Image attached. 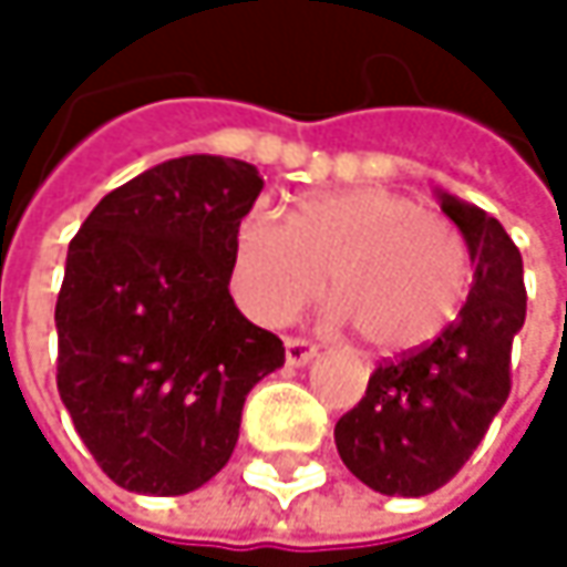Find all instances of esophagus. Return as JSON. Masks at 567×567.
Segmentation results:
<instances>
[{
  "label": "esophagus",
  "mask_w": 567,
  "mask_h": 567,
  "mask_svg": "<svg viewBox=\"0 0 567 567\" xmlns=\"http://www.w3.org/2000/svg\"><path fill=\"white\" fill-rule=\"evenodd\" d=\"M315 358V348L305 338H285V364L288 368H305Z\"/></svg>",
  "instance_id": "obj_1"
}]
</instances>
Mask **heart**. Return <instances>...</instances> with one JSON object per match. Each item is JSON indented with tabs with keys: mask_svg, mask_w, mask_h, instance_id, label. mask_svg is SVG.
<instances>
[{
	"mask_svg": "<svg viewBox=\"0 0 567 567\" xmlns=\"http://www.w3.org/2000/svg\"><path fill=\"white\" fill-rule=\"evenodd\" d=\"M328 279V324L378 354L430 344L463 308L470 249L440 213L381 186L301 196L288 223L249 213L233 233L229 288L259 324H282Z\"/></svg>",
	"mask_w": 567,
	"mask_h": 567,
	"instance_id": "heart-1",
	"label": "heart"
}]
</instances>
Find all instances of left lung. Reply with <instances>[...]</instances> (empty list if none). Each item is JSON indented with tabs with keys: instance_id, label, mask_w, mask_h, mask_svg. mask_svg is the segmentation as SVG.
Returning <instances> with one entry per match:
<instances>
[{
	"instance_id": "obj_1",
	"label": "left lung",
	"mask_w": 567,
	"mask_h": 567,
	"mask_svg": "<svg viewBox=\"0 0 567 567\" xmlns=\"http://www.w3.org/2000/svg\"><path fill=\"white\" fill-rule=\"evenodd\" d=\"M463 233L473 288L440 338L381 364L368 394L334 426L344 466L381 496H430L446 486L486 436L509 396L512 341L525 324L522 256L496 216L433 189Z\"/></svg>"
}]
</instances>
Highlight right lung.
<instances>
[{
  "label": "right lung",
  "mask_w": 567,
  "mask_h": 567,
  "mask_svg": "<svg viewBox=\"0 0 567 567\" xmlns=\"http://www.w3.org/2000/svg\"><path fill=\"white\" fill-rule=\"evenodd\" d=\"M252 164L164 161L111 189L68 246L58 291V394L97 466L127 493L183 496L233 456L249 391L282 341L229 295Z\"/></svg>",
  "instance_id": "obj_1"
}]
</instances>
